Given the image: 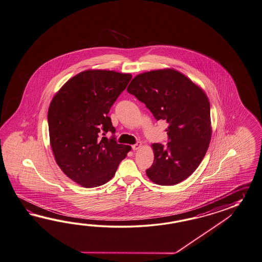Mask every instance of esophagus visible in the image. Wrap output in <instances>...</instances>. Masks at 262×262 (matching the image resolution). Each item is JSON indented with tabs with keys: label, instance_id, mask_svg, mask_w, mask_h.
<instances>
[{
	"label": "esophagus",
	"instance_id": "obj_1",
	"mask_svg": "<svg viewBox=\"0 0 262 262\" xmlns=\"http://www.w3.org/2000/svg\"><path fill=\"white\" fill-rule=\"evenodd\" d=\"M141 145H142V144H141V142H137L136 144H134V145L132 146V148H133V150H134V151H136V150H139V149H140Z\"/></svg>",
	"mask_w": 262,
	"mask_h": 262
}]
</instances>
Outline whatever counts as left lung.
<instances>
[{"label":"left lung","mask_w":262,"mask_h":262,"mask_svg":"<svg viewBox=\"0 0 262 262\" xmlns=\"http://www.w3.org/2000/svg\"><path fill=\"white\" fill-rule=\"evenodd\" d=\"M127 92L146 104L157 120L168 122L167 147L154 143V163L146 170L158 185L182 182L201 163L209 146L212 127L206 92L174 69L154 70L136 75Z\"/></svg>","instance_id":"1"}]
</instances>
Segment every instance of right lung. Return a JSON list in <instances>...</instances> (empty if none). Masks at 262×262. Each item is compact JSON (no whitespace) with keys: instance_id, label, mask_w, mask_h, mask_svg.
<instances>
[{"instance_id":"obj_1","label":"right lung","mask_w":262,"mask_h":262,"mask_svg":"<svg viewBox=\"0 0 262 262\" xmlns=\"http://www.w3.org/2000/svg\"><path fill=\"white\" fill-rule=\"evenodd\" d=\"M132 78L130 73L86 70L68 80L48 110L50 145L62 171L84 188L108 182L131 146L101 132H115L110 107Z\"/></svg>"}]
</instances>
